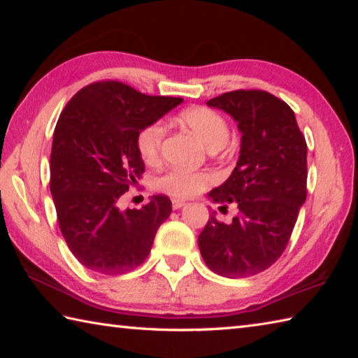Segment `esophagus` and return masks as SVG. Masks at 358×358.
<instances>
[{
	"instance_id": "34e87169",
	"label": "esophagus",
	"mask_w": 358,
	"mask_h": 358,
	"mask_svg": "<svg viewBox=\"0 0 358 358\" xmlns=\"http://www.w3.org/2000/svg\"><path fill=\"white\" fill-rule=\"evenodd\" d=\"M185 201H181V200H172V208L175 209V210H177V209H181V208H183L185 206Z\"/></svg>"
}]
</instances>
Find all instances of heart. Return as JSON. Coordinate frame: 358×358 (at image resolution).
Listing matches in <instances>:
<instances>
[{
    "label": "heart",
    "instance_id": "1",
    "mask_svg": "<svg viewBox=\"0 0 358 358\" xmlns=\"http://www.w3.org/2000/svg\"><path fill=\"white\" fill-rule=\"evenodd\" d=\"M180 123L194 134L209 150L222 149L229 138V126L218 112L203 106H195L183 110L178 115ZM164 138V126L152 123L143 127L136 136V148L146 164H155L162 152ZM212 181L208 172H187L181 169H169L155 178V189L177 199H187L201 192Z\"/></svg>",
    "mask_w": 358,
    "mask_h": 358
}]
</instances>
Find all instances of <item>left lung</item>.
<instances>
[{
	"label": "left lung",
	"instance_id": "left-lung-1",
	"mask_svg": "<svg viewBox=\"0 0 358 358\" xmlns=\"http://www.w3.org/2000/svg\"><path fill=\"white\" fill-rule=\"evenodd\" d=\"M206 104L229 113L241 134L237 166L209 192L215 203H234L238 214L227 224L212 214L199 248L210 271L245 278L283 254L306 201L308 148L294 110L264 90H234Z\"/></svg>",
	"mask_w": 358,
	"mask_h": 358
}]
</instances>
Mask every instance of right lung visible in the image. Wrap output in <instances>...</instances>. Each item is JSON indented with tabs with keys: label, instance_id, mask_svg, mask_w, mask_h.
Returning <instances> with one entry per match:
<instances>
[{
	"label": "right lung",
	"instance_id": "1",
	"mask_svg": "<svg viewBox=\"0 0 358 358\" xmlns=\"http://www.w3.org/2000/svg\"><path fill=\"white\" fill-rule=\"evenodd\" d=\"M183 103L150 96L118 81L83 87L72 96L53 134L50 194L58 224L85 268L118 275L146 260L158 227L172 212L166 195L141 209H120V196L136 183L144 162L136 136Z\"/></svg>",
	"mask_w": 358,
	"mask_h": 358
}]
</instances>
